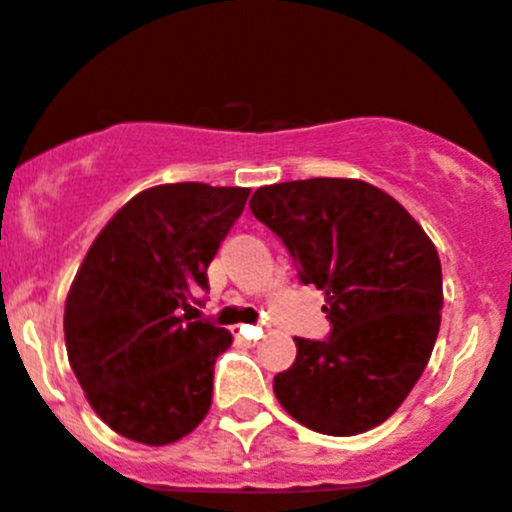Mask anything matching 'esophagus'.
I'll use <instances>...</instances> for the list:
<instances>
[{
    "label": "esophagus",
    "mask_w": 512,
    "mask_h": 512,
    "mask_svg": "<svg viewBox=\"0 0 512 512\" xmlns=\"http://www.w3.org/2000/svg\"><path fill=\"white\" fill-rule=\"evenodd\" d=\"M235 337H240V340H245V342H257L262 337V327H257V325H240V327H235Z\"/></svg>",
    "instance_id": "1"
}]
</instances>
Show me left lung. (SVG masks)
I'll use <instances>...</instances> for the list:
<instances>
[{"mask_svg": "<svg viewBox=\"0 0 512 512\" xmlns=\"http://www.w3.org/2000/svg\"><path fill=\"white\" fill-rule=\"evenodd\" d=\"M250 210L327 300L330 335L295 337V362L272 382L280 405L337 438L385 423L440 330L443 272L430 237L388 192L340 177L260 187Z\"/></svg>", "mask_w": 512, "mask_h": 512, "instance_id": "1", "label": "left lung"}]
</instances>
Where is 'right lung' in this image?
Returning <instances> with one entry per match:
<instances>
[{
  "mask_svg": "<svg viewBox=\"0 0 512 512\" xmlns=\"http://www.w3.org/2000/svg\"><path fill=\"white\" fill-rule=\"evenodd\" d=\"M247 187L160 185L132 197L89 247L64 305L67 357L94 413L122 438L167 445L212 405L232 335L195 320L207 267Z\"/></svg>",
  "mask_w": 512,
  "mask_h": 512,
  "instance_id": "add662e5",
  "label": "right lung"
}]
</instances>
